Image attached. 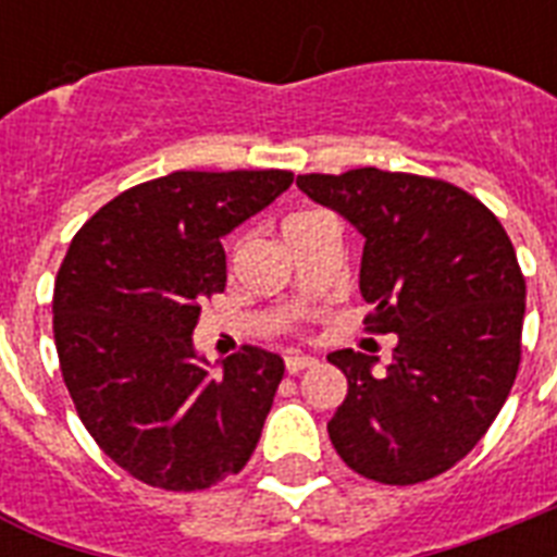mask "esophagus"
Segmentation results:
<instances>
[{
	"label": "esophagus",
	"mask_w": 557,
	"mask_h": 557,
	"mask_svg": "<svg viewBox=\"0 0 557 557\" xmlns=\"http://www.w3.org/2000/svg\"><path fill=\"white\" fill-rule=\"evenodd\" d=\"M318 361L309 356H286V372L288 375H297L300 370H309V367H314Z\"/></svg>",
	"instance_id": "esophagus-1"
}]
</instances>
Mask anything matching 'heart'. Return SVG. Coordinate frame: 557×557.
Listing matches in <instances>:
<instances>
[{
    "label": "heart",
    "instance_id": "b5f03b06",
    "mask_svg": "<svg viewBox=\"0 0 557 557\" xmlns=\"http://www.w3.org/2000/svg\"><path fill=\"white\" fill-rule=\"evenodd\" d=\"M297 216H304V213H295V216H288V219H286V222H292V219H297Z\"/></svg>",
    "mask_w": 557,
    "mask_h": 557
}]
</instances>
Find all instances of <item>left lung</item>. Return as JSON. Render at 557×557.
I'll list each match as a JSON object with an SVG mask.
<instances>
[{"mask_svg":"<svg viewBox=\"0 0 557 557\" xmlns=\"http://www.w3.org/2000/svg\"><path fill=\"white\" fill-rule=\"evenodd\" d=\"M297 187L364 236L367 332L398 335L393 364L338 349L347 398L326 424L367 480L413 485L483 440L520 367L527 280L492 210L442 178L361 168Z\"/></svg>","mask_w":557,"mask_h":557,"instance_id":"left-lung-1","label":"left lung"}]
</instances>
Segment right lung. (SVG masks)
I'll use <instances>...</instances> for the list:
<instances>
[{
  "label": "right lung",
  "mask_w": 557,
  "mask_h": 557,
  "mask_svg": "<svg viewBox=\"0 0 557 557\" xmlns=\"http://www.w3.org/2000/svg\"><path fill=\"white\" fill-rule=\"evenodd\" d=\"M288 170H178L135 185L74 234L54 283V344L91 440L135 480L199 492L260 442L283 358L243 347L210 375L193 347L225 292L222 236L292 185Z\"/></svg>",
  "instance_id": "add662e5"
}]
</instances>
